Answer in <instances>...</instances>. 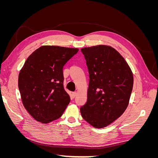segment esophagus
<instances>
[{"label":"esophagus","instance_id":"1","mask_svg":"<svg viewBox=\"0 0 158 158\" xmlns=\"http://www.w3.org/2000/svg\"><path fill=\"white\" fill-rule=\"evenodd\" d=\"M76 94H77V92H73V98H75V97H76Z\"/></svg>","mask_w":158,"mask_h":158}]
</instances>
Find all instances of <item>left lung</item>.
<instances>
[{"instance_id":"1","label":"left lung","mask_w":158,"mask_h":158,"mask_svg":"<svg viewBox=\"0 0 158 158\" xmlns=\"http://www.w3.org/2000/svg\"><path fill=\"white\" fill-rule=\"evenodd\" d=\"M88 69L87 102L80 107L85 121L95 128L108 126L128 107L133 88V74L125 59L111 46L81 49Z\"/></svg>"}]
</instances>
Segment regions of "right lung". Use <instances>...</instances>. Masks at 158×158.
Wrapping results in <instances>:
<instances>
[{"instance_id": "obj_1", "label": "right lung", "mask_w": 158, "mask_h": 158, "mask_svg": "<svg viewBox=\"0 0 158 158\" xmlns=\"http://www.w3.org/2000/svg\"><path fill=\"white\" fill-rule=\"evenodd\" d=\"M78 49L44 45L28 56L18 76L23 106L38 122L60 118L70 102L64 89L63 66Z\"/></svg>"}]
</instances>
